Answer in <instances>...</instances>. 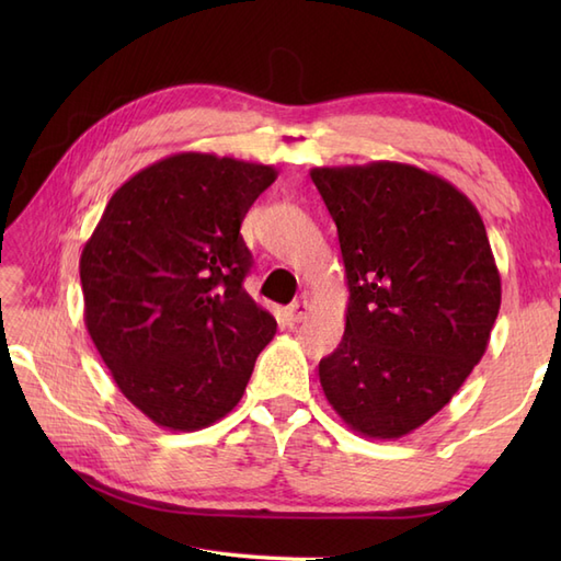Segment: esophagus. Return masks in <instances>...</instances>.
<instances>
[{"label":"esophagus","mask_w":561,"mask_h":561,"mask_svg":"<svg viewBox=\"0 0 561 561\" xmlns=\"http://www.w3.org/2000/svg\"><path fill=\"white\" fill-rule=\"evenodd\" d=\"M308 311H311V306H308V301H296L287 308V316L291 323H301V320H306Z\"/></svg>","instance_id":"1"}]
</instances>
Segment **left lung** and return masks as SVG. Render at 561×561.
Masks as SVG:
<instances>
[{
	"mask_svg": "<svg viewBox=\"0 0 561 561\" xmlns=\"http://www.w3.org/2000/svg\"><path fill=\"white\" fill-rule=\"evenodd\" d=\"M311 181L350 289L320 386L356 434L400 438L444 410L486 352L502 306L490 238L456 185L410 163L325 165Z\"/></svg>",
	"mask_w": 561,
	"mask_h": 561,
	"instance_id": "1",
	"label": "left lung"
}]
</instances>
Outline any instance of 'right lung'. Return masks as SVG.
I'll return each mask as SVG.
<instances>
[{
  "instance_id": "right-lung-1",
  "label": "right lung",
  "mask_w": 561,
  "mask_h": 561,
  "mask_svg": "<svg viewBox=\"0 0 561 561\" xmlns=\"http://www.w3.org/2000/svg\"><path fill=\"white\" fill-rule=\"evenodd\" d=\"M265 163L183 151L115 190L81 250L83 323L123 396L171 432H197L243 398L277 332L243 289L241 224L274 183Z\"/></svg>"
}]
</instances>
